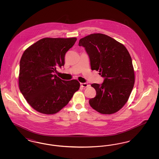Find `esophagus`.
I'll use <instances>...</instances> for the list:
<instances>
[{"label":"esophagus","instance_id":"esophagus-1","mask_svg":"<svg viewBox=\"0 0 159 159\" xmlns=\"http://www.w3.org/2000/svg\"><path fill=\"white\" fill-rule=\"evenodd\" d=\"M81 86L83 87V88H87L88 86H89V84H88L87 83H82L80 84Z\"/></svg>","mask_w":159,"mask_h":159}]
</instances>
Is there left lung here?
<instances>
[{"label":"left lung","instance_id":"1","mask_svg":"<svg viewBox=\"0 0 159 159\" xmlns=\"http://www.w3.org/2000/svg\"><path fill=\"white\" fill-rule=\"evenodd\" d=\"M82 46L88 54L91 70L104 77L101 84L93 83L95 97L89 99L91 107L104 114L115 113L127 102L135 83L132 58L126 47L112 38L93 33L82 38Z\"/></svg>","mask_w":159,"mask_h":159}]
</instances>
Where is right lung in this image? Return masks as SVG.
Here are the masks:
<instances>
[{
  "instance_id": "right-lung-1",
  "label": "right lung",
  "mask_w": 159,
  "mask_h": 159,
  "mask_svg": "<svg viewBox=\"0 0 159 159\" xmlns=\"http://www.w3.org/2000/svg\"><path fill=\"white\" fill-rule=\"evenodd\" d=\"M77 39L43 38L27 48L20 62L19 88L30 106L40 113L53 114L68 104L80 88L53 73L63 66L66 53Z\"/></svg>"
}]
</instances>
